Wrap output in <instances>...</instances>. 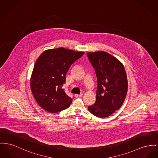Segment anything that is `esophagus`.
Listing matches in <instances>:
<instances>
[{
    "label": "esophagus",
    "instance_id": "obj_1",
    "mask_svg": "<svg viewBox=\"0 0 158 158\" xmlns=\"http://www.w3.org/2000/svg\"><path fill=\"white\" fill-rule=\"evenodd\" d=\"M82 96H83L82 94H80V95L76 94V95H75V98H81Z\"/></svg>",
    "mask_w": 158,
    "mask_h": 158
}]
</instances>
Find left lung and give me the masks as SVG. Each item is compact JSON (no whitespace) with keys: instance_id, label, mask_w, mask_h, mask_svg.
<instances>
[{"instance_id":"8db88e82","label":"left lung","mask_w":158,"mask_h":158,"mask_svg":"<svg viewBox=\"0 0 158 158\" xmlns=\"http://www.w3.org/2000/svg\"><path fill=\"white\" fill-rule=\"evenodd\" d=\"M97 78L96 99L88 110L98 117L111 115L122 105L127 91V80L123 65L104 52L87 53Z\"/></svg>"}]
</instances>
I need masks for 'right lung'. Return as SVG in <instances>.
I'll return each mask as SVG.
<instances>
[{
  "label": "right lung",
  "instance_id": "add662e5",
  "mask_svg": "<svg viewBox=\"0 0 158 158\" xmlns=\"http://www.w3.org/2000/svg\"><path fill=\"white\" fill-rule=\"evenodd\" d=\"M84 52L58 48L44 51L36 61L31 78L32 94L37 103L49 113L68 108L73 99L62 88L72 64Z\"/></svg>",
  "mask_w": 158,
  "mask_h": 158
}]
</instances>
